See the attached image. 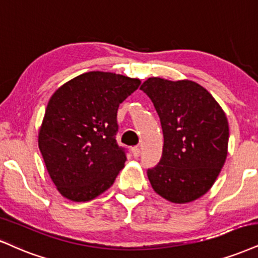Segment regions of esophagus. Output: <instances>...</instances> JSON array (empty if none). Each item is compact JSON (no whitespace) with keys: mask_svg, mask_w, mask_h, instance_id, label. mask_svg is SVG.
<instances>
[{"mask_svg":"<svg viewBox=\"0 0 258 258\" xmlns=\"http://www.w3.org/2000/svg\"><path fill=\"white\" fill-rule=\"evenodd\" d=\"M132 153L134 155V158H139L140 154H141V149H140V147H133Z\"/></svg>","mask_w":258,"mask_h":258,"instance_id":"34e87169","label":"esophagus"}]
</instances>
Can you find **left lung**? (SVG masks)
Masks as SVG:
<instances>
[{
  "label": "left lung",
  "mask_w": 258,
  "mask_h": 258,
  "mask_svg": "<svg viewBox=\"0 0 258 258\" xmlns=\"http://www.w3.org/2000/svg\"><path fill=\"white\" fill-rule=\"evenodd\" d=\"M140 90L160 118L163 155L147 176L167 201H195L211 189L227 157L226 114L206 88L194 81L149 78Z\"/></svg>",
  "instance_id": "8db88e82"
}]
</instances>
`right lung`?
I'll return each mask as SVG.
<instances>
[{"instance_id":"1","label":"right lung","mask_w":258,"mask_h":258,"mask_svg":"<svg viewBox=\"0 0 258 258\" xmlns=\"http://www.w3.org/2000/svg\"><path fill=\"white\" fill-rule=\"evenodd\" d=\"M140 84L139 79L90 72L50 98L38 145L52 182L67 199L93 200L124 167L126 151L116 141L117 111Z\"/></svg>"}]
</instances>
